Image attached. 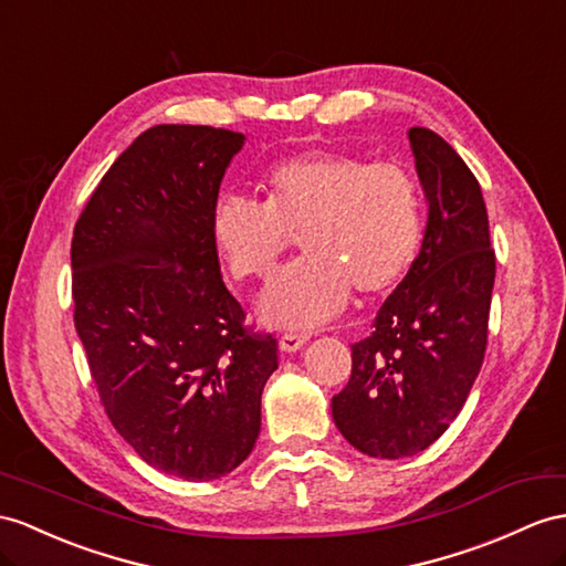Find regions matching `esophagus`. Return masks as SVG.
I'll use <instances>...</instances> for the list:
<instances>
[{"label":"esophagus","instance_id":"obj_1","mask_svg":"<svg viewBox=\"0 0 566 566\" xmlns=\"http://www.w3.org/2000/svg\"><path fill=\"white\" fill-rule=\"evenodd\" d=\"M307 340H310L307 334H283L279 340V348L283 353H297Z\"/></svg>","mask_w":566,"mask_h":566}]
</instances>
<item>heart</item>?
Segmentation results:
<instances>
[{"label":"heart","mask_w":566,"mask_h":566,"mask_svg":"<svg viewBox=\"0 0 566 566\" xmlns=\"http://www.w3.org/2000/svg\"><path fill=\"white\" fill-rule=\"evenodd\" d=\"M264 203L226 191L211 206V242L240 281L269 279L293 235L302 254L259 297L273 328L322 326L353 287L381 295L406 279L422 242V199L403 165L307 150L259 177Z\"/></svg>","instance_id":"heart-1"}]
</instances>
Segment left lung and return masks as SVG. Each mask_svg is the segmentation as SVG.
Here are the masks:
<instances>
[{"label": "left lung", "instance_id": "1", "mask_svg": "<svg viewBox=\"0 0 566 566\" xmlns=\"http://www.w3.org/2000/svg\"><path fill=\"white\" fill-rule=\"evenodd\" d=\"M408 142L427 201L420 252L331 398L340 434L371 459L416 457L442 437L488 346L494 252L480 185L432 129L412 127Z\"/></svg>", "mask_w": 566, "mask_h": 566}]
</instances>
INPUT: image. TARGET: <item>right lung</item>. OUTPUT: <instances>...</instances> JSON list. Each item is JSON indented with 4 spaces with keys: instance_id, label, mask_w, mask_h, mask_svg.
Wrapping results in <instances>:
<instances>
[{
    "instance_id": "obj_1",
    "label": "right lung",
    "mask_w": 566,
    "mask_h": 566,
    "mask_svg": "<svg viewBox=\"0 0 566 566\" xmlns=\"http://www.w3.org/2000/svg\"><path fill=\"white\" fill-rule=\"evenodd\" d=\"M244 134L158 124L95 187L72 240L74 324L107 418L158 471L223 478L250 457L273 336L247 334L209 218Z\"/></svg>"
}]
</instances>
